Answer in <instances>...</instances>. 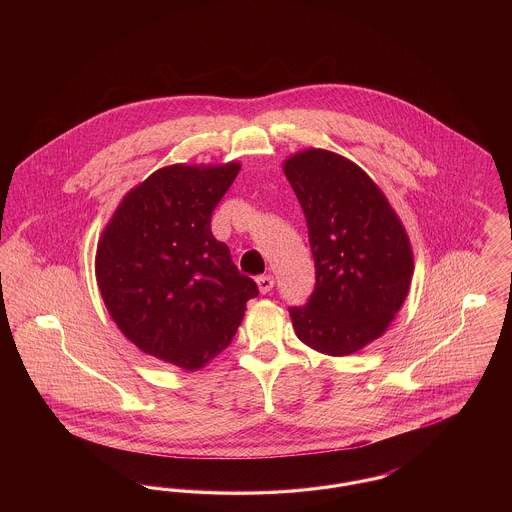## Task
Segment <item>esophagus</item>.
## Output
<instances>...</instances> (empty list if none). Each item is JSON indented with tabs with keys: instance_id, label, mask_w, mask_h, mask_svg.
I'll list each match as a JSON object with an SVG mask.
<instances>
[{
	"instance_id": "1",
	"label": "esophagus",
	"mask_w": 512,
	"mask_h": 512,
	"mask_svg": "<svg viewBox=\"0 0 512 512\" xmlns=\"http://www.w3.org/2000/svg\"><path fill=\"white\" fill-rule=\"evenodd\" d=\"M257 286H259V292L268 293L272 288H274V278L272 276H259L257 278Z\"/></svg>"
}]
</instances>
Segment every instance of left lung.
<instances>
[{"instance_id":"1","label":"left lung","mask_w":512,"mask_h":512,"mask_svg":"<svg viewBox=\"0 0 512 512\" xmlns=\"http://www.w3.org/2000/svg\"><path fill=\"white\" fill-rule=\"evenodd\" d=\"M309 228L317 286L305 307H290L305 345L343 357L378 340L405 303L413 247L378 184L328 149H303L284 161Z\"/></svg>"}]
</instances>
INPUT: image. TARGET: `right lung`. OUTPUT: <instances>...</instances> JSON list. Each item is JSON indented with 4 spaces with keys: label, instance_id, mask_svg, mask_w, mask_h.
Listing matches in <instances>:
<instances>
[{
    "label": "right lung",
    "instance_id": "right-lung-1",
    "mask_svg": "<svg viewBox=\"0 0 512 512\" xmlns=\"http://www.w3.org/2000/svg\"><path fill=\"white\" fill-rule=\"evenodd\" d=\"M240 169L236 161L163 167L122 197L99 238L96 278L113 322L138 349L182 370L224 351L259 293L211 232Z\"/></svg>",
    "mask_w": 512,
    "mask_h": 512
}]
</instances>
